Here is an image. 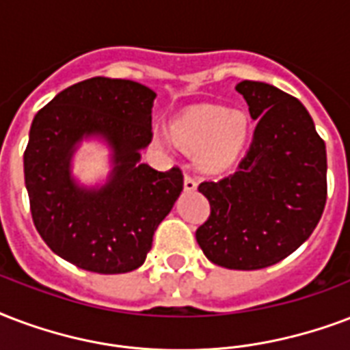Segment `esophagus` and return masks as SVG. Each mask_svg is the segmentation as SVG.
Returning <instances> with one entry per match:
<instances>
[{"label":"esophagus","mask_w":350,"mask_h":350,"mask_svg":"<svg viewBox=\"0 0 350 350\" xmlns=\"http://www.w3.org/2000/svg\"><path fill=\"white\" fill-rule=\"evenodd\" d=\"M183 187H185V191H196V187H198V181H196V178L191 174H185V178H183Z\"/></svg>","instance_id":"esophagus-1"}]
</instances>
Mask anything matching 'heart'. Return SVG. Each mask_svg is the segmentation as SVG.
Returning a JSON list of instances; mask_svg holds the SVG:
<instances>
[{
    "label": "heart",
    "mask_w": 350,
    "mask_h": 350,
    "mask_svg": "<svg viewBox=\"0 0 350 350\" xmlns=\"http://www.w3.org/2000/svg\"><path fill=\"white\" fill-rule=\"evenodd\" d=\"M250 137V119L244 111L222 106H196L181 113L170 124V135L156 133L159 145L198 150V161L205 169H226L244 150Z\"/></svg>",
    "instance_id": "obj_1"
}]
</instances>
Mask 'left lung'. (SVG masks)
I'll use <instances>...</instances> for the list:
<instances>
[{
  "mask_svg": "<svg viewBox=\"0 0 350 350\" xmlns=\"http://www.w3.org/2000/svg\"><path fill=\"white\" fill-rule=\"evenodd\" d=\"M237 92L257 126L233 174L198 185L211 215L196 240L222 268L260 270L286 258L316 229L327 202V150L295 97L255 80H242Z\"/></svg>",
  "mask_w": 350,
  "mask_h": 350,
  "instance_id": "left-lung-1",
  "label": "left lung"
}]
</instances>
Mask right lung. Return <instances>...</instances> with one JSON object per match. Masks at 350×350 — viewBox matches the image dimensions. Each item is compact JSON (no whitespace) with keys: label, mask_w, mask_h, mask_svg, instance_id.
<instances>
[{"label":"right lung","mask_w":350,"mask_h":350,"mask_svg":"<svg viewBox=\"0 0 350 350\" xmlns=\"http://www.w3.org/2000/svg\"><path fill=\"white\" fill-rule=\"evenodd\" d=\"M154 98L139 82L93 77L58 93L34 117L23 154L33 222L45 244L77 268L106 275L139 268L183 191L180 167L159 172L139 161L152 141ZM88 135L114 150V170L100 189L70 178L76 143Z\"/></svg>","instance_id":"add662e5"}]
</instances>
